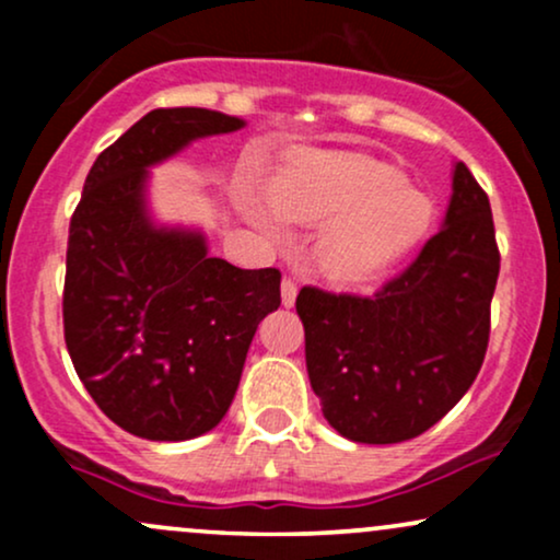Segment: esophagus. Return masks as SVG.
<instances>
[{
	"label": "esophagus",
	"mask_w": 560,
	"mask_h": 560,
	"mask_svg": "<svg viewBox=\"0 0 560 560\" xmlns=\"http://www.w3.org/2000/svg\"><path fill=\"white\" fill-rule=\"evenodd\" d=\"M294 300H298V284L292 279H284L281 281V302H284V307H292Z\"/></svg>",
	"instance_id": "1"
}]
</instances>
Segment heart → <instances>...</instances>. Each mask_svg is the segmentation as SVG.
<instances>
[{
    "label": "heart",
    "mask_w": 560,
    "mask_h": 560,
    "mask_svg": "<svg viewBox=\"0 0 560 560\" xmlns=\"http://www.w3.org/2000/svg\"><path fill=\"white\" fill-rule=\"evenodd\" d=\"M268 205L284 223L327 226L316 258L320 271L345 287H361L405 258L432 223V199L408 186L402 171L361 152H287L268 178ZM244 215L262 231L276 221L247 199Z\"/></svg>",
    "instance_id": "1"
}]
</instances>
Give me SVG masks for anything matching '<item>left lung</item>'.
<instances>
[{"mask_svg":"<svg viewBox=\"0 0 560 560\" xmlns=\"http://www.w3.org/2000/svg\"><path fill=\"white\" fill-rule=\"evenodd\" d=\"M500 273L490 199L464 163L442 229L374 298L305 287L298 316L324 419L365 445L434 427L477 378Z\"/></svg>","mask_w":560,"mask_h":560,"instance_id":"1","label":"left lung"}]
</instances>
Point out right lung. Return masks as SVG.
Here are the masks:
<instances>
[{
	"instance_id": "1",
	"label": "right lung",
	"mask_w": 560,
	"mask_h": 560,
	"mask_svg": "<svg viewBox=\"0 0 560 560\" xmlns=\"http://www.w3.org/2000/svg\"><path fill=\"white\" fill-rule=\"evenodd\" d=\"M244 126L205 107L147 113L94 160L70 218V361L102 413L141 440L184 442L215 429L258 324L281 305L276 268L210 258L202 231L163 226L147 205L150 168Z\"/></svg>"
}]
</instances>
